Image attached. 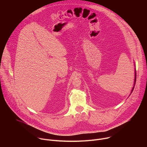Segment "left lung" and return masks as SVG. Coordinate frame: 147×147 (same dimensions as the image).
<instances>
[{
	"label": "left lung",
	"mask_w": 147,
	"mask_h": 147,
	"mask_svg": "<svg viewBox=\"0 0 147 147\" xmlns=\"http://www.w3.org/2000/svg\"><path fill=\"white\" fill-rule=\"evenodd\" d=\"M136 72H135V83H134V88H132V90L131 93H132V92H133V90H134V88H135V84H136Z\"/></svg>",
	"instance_id": "left-lung-1"
}]
</instances>
